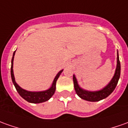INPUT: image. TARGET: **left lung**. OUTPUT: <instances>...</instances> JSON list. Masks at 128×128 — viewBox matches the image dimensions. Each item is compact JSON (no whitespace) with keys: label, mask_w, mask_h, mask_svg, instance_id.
Wrapping results in <instances>:
<instances>
[{"label":"left lung","mask_w":128,"mask_h":128,"mask_svg":"<svg viewBox=\"0 0 128 128\" xmlns=\"http://www.w3.org/2000/svg\"><path fill=\"white\" fill-rule=\"evenodd\" d=\"M120 75V63L118 52H117V64H116V70L112 80L106 86H104L102 89L95 90V91H90V90L84 89L79 85L77 79L76 78L75 75L74 74L73 82H74V87L75 92L79 98L89 102H98L100 100H102L107 98L114 90L119 80Z\"/></svg>","instance_id":"left-lung-1"}]
</instances>
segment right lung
<instances>
[{
    "mask_svg": "<svg viewBox=\"0 0 128 128\" xmlns=\"http://www.w3.org/2000/svg\"><path fill=\"white\" fill-rule=\"evenodd\" d=\"M15 52L16 51L13 53V56H12V62H11V63H12L11 64V77H12L13 84L15 86L16 90H17L18 94L21 96L22 98H23L25 100H26L27 102L30 103H34V104L42 103L49 100L55 92L56 81H57V79H58L59 76L60 75V74L62 73L63 70H61L60 71H59L58 74H56L55 78L54 79V81H53L52 86L49 89L45 90H42V91H29V90L22 88V87H20L16 82L14 75V71H13V61H14Z\"/></svg>",
    "mask_w": 128,
    "mask_h": 128,
    "instance_id": "1",
    "label": "right lung"
}]
</instances>
